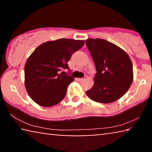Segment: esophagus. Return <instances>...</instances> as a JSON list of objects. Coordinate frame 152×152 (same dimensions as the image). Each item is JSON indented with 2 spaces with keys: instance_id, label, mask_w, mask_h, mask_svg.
Returning a JSON list of instances; mask_svg holds the SVG:
<instances>
[{
  "instance_id": "1",
  "label": "esophagus",
  "mask_w": 152,
  "mask_h": 152,
  "mask_svg": "<svg viewBox=\"0 0 152 152\" xmlns=\"http://www.w3.org/2000/svg\"><path fill=\"white\" fill-rule=\"evenodd\" d=\"M86 78H87V76H86L85 77H84V78H78L77 80H78V81H80V82H82V81L84 80H85Z\"/></svg>"
}]
</instances>
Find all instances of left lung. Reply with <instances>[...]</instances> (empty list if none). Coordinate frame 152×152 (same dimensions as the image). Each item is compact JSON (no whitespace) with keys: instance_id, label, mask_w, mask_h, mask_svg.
Returning a JSON list of instances; mask_svg holds the SVG:
<instances>
[{"instance_id":"obj_1","label":"left lung","mask_w":152,"mask_h":152,"mask_svg":"<svg viewBox=\"0 0 152 152\" xmlns=\"http://www.w3.org/2000/svg\"><path fill=\"white\" fill-rule=\"evenodd\" d=\"M87 48L93 60L96 73L94 85L86 94L94 101L110 103L121 98L132 84L133 64L125 51L102 39H88Z\"/></svg>"}]
</instances>
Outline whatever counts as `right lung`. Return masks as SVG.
Returning <instances> with one entry per match:
<instances>
[{
  "instance_id": "add662e5",
  "label": "right lung",
  "mask_w": 152,
  "mask_h": 152,
  "mask_svg": "<svg viewBox=\"0 0 152 152\" xmlns=\"http://www.w3.org/2000/svg\"><path fill=\"white\" fill-rule=\"evenodd\" d=\"M84 40L60 39L42 43L28 58L25 66V86L31 99L44 107L64 99L74 78L61 70L69 69L71 56L84 45Z\"/></svg>"
}]
</instances>
